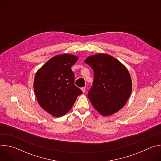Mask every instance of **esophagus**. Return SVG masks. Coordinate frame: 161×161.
I'll list each match as a JSON object with an SVG mask.
<instances>
[{"mask_svg": "<svg viewBox=\"0 0 161 161\" xmlns=\"http://www.w3.org/2000/svg\"><path fill=\"white\" fill-rule=\"evenodd\" d=\"M85 87H82V88H81V90H82V92H85Z\"/></svg>", "mask_w": 161, "mask_h": 161, "instance_id": "34e87169", "label": "esophagus"}]
</instances>
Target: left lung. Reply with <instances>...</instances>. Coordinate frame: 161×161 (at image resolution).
Listing matches in <instances>:
<instances>
[{"instance_id":"8db88e82","label":"left lung","mask_w":161,"mask_h":161,"mask_svg":"<svg viewBox=\"0 0 161 161\" xmlns=\"http://www.w3.org/2000/svg\"><path fill=\"white\" fill-rule=\"evenodd\" d=\"M85 62L94 71L93 85L88 92L92 104L103 116L119 111L132 91V80L127 68L116 58L104 53L88 57Z\"/></svg>"}]
</instances>
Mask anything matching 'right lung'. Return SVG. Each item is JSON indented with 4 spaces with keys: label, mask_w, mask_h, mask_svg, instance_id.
<instances>
[{
    "label": "right lung",
    "mask_w": 161,
    "mask_h": 161,
    "mask_svg": "<svg viewBox=\"0 0 161 161\" xmlns=\"http://www.w3.org/2000/svg\"><path fill=\"white\" fill-rule=\"evenodd\" d=\"M78 60L70 54L57 55L37 71L34 89L39 105L55 117L69 111L82 91L75 85L71 67Z\"/></svg>",
    "instance_id": "1"
}]
</instances>
